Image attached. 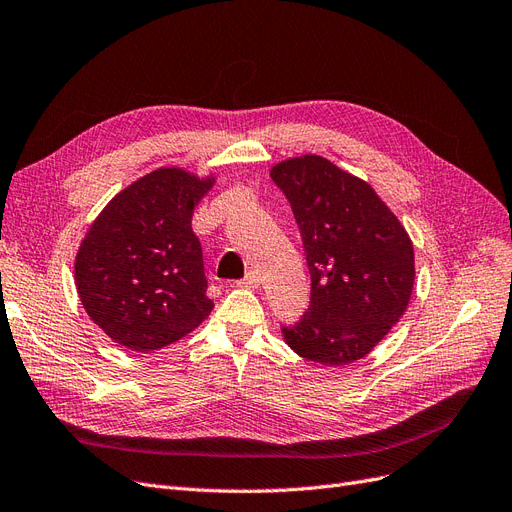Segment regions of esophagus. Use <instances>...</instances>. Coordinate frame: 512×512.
<instances>
[{
	"label": "esophagus",
	"mask_w": 512,
	"mask_h": 512,
	"mask_svg": "<svg viewBox=\"0 0 512 512\" xmlns=\"http://www.w3.org/2000/svg\"><path fill=\"white\" fill-rule=\"evenodd\" d=\"M242 285L251 287V289H257L259 287V274L255 270H249V272H246V276L242 278Z\"/></svg>",
	"instance_id": "obj_1"
}]
</instances>
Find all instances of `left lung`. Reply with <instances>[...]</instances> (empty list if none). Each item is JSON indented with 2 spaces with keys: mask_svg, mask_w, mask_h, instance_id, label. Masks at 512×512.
Instances as JSON below:
<instances>
[{
  "mask_svg": "<svg viewBox=\"0 0 512 512\" xmlns=\"http://www.w3.org/2000/svg\"><path fill=\"white\" fill-rule=\"evenodd\" d=\"M272 181L291 204L310 272V306L282 333L308 361L354 363L380 344L409 304L411 240L369 183L325 158L280 162Z\"/></svg>",
  "mask_w": 512,
  "mask_h": 512,
  "instance_id": "1",
  "label": "left lung"
}]
</instances>
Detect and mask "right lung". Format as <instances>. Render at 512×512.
Returning <instances> with one entry per match:
<instances>
[{
    "mask_svg": "<svg viewBox=\"0 0 512 512\" xmlns=\"http://www.w3.org/2000/svg\"><path fill=\"white\" fill-rule=\"evenodd\" d=\"M213 179L160 168L113 198L75 257V287L88 316L113 342L151 352L211 314L196 204Z\"/></svg>",
    "mask_w": 512,
    "mask_h": 512,
    "instance_id": "obj_1",
    "label": "right lung"
}]
</instances>
